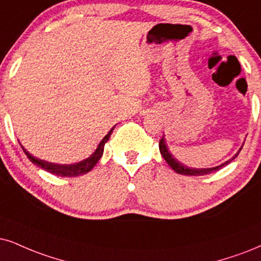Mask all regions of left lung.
Instances as JSON below:
<instances>
[{
	"instance_id": "obj_1",
	"label": "left lung",
	"mask_w": 261,
	"mask_h": 261,
	"mask_svg": "<svg viewBox=\"0 0 261 261\" xmlns=\"http://www.w3.org/2000/svg\"><path fill=\"white\" fill-rule=\"evenodd\" d=\"M242 147H243V144H242V146H241L239 151H237V153L233 155L231 159H229L227 161H225V163L220 164L219 166L208 167V169H194V167H189V166H187V165L179 163V161H178L176 158H174L173 155L171 154V151L169 149V147H167V143H166V141H165V137L164 136H163V138H161L160 142H159L160 153H161V155H163V158L165 159V161H166V163L170 165L171 169H172L174 172H177V173H179V174H184V176H204V174H210V173L216 172V171L220 170V169H222V167L225 166V165L229 164L230 161H232L233 159H235L237 155H239L241 149H242Z\"/></svg>"
}]
</instances>
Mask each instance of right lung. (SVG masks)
Returning a JSON list of instances; mask_svg holds the SVG:
<instances>
[{
    "label": "right lung",
    "mask_w": 261,
    "mask_h": 261,
    "mask_svg": "<svg viewBox=\"0 0 261 261\" xmlns=\"http://www.w3.org/2000/svg\"><path fill=\"white\" fill-rule=\"evenodd\" d=\"M115 125L113 127L111 128L110 131H108V134L102 138L100 143L97 144L96 149L94 150V153H92L90 156H88L87 159H83L81 161H78V163H74V164H54V163H49V161H45V160H42V159H38V158H36L32 155L30 151H28V149H25L24 147H22V144H20L22 150H24V153L26 154V156L29 158V160L31 161L32 164L37 165L38 167H41V169L45 170L47 172L49 173H53L55 174V176H60V177H78V176H83V174L88 173L89 171H91L92 169L95 167V165L98 163V160L101 159L102 154H103V148H105V144L107 143V141L110 140L112 133H113ZM20 143V142H19Z\"/></svg>",
    "instance_id": "add662e5"
}]
</instances>
